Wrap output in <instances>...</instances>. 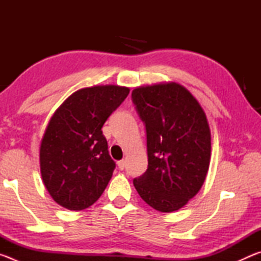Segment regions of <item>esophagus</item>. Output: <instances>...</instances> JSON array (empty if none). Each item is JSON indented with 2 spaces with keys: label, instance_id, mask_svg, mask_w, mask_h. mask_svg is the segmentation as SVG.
I'll use <instances>...</instances> for the list:
<instances>
[{
  "label": "esophagus",
  "instance_id": "34e87169",
  "mask_svg": "<svg viewBox=\"0 0 261 261\" xmlns=\"http://www.w3.org/2000/svg\"><path fill=\"white\" fill-rule=\"evenodd\" d=\"M125 163H126L125 160H121V161L117 162V166H118V168H120L121 170H123L125 168Z\"/></svg>",
  "mask_w": 261,
  "mask_h": 261
}]
</instances>
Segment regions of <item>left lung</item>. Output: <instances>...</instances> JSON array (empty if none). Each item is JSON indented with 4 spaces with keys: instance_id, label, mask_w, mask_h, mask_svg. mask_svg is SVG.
<instances>
[{
    "instance_id": "obj_1",
    "label": "left lung",
    "mask_w": 261,
    "mask_h": 261,
    "mask_svg": "<svg viewBox=\"0 0 261 261\" xmlns=\"http://www.w3.org/2000/svg\"><path fill=\"white\" fill-rule=\"evenodd\" d=\"M132 101L147 138L148 167L134 179L146 204L163 213L199 192L211 160V130L197 99L177 83L137 87Z\"/></svg>"
}]
</instances>
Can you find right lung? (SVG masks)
I'll list each match as a JSON object with an SVG mask.
<instances>
[{
	"label": "right lung",
	"instance_id": "add662e5",
	"mask_svg": "<svg viewBox=\"0 0 261 261\" xmlns=\"http://www.w3.org/2000/svg\"><path fill=\"white\" fill-rule=\"evenodd\" d=\"M129 92L116 85L82 88L51 116L40 145V171L47 191L64 208H87L108 185L115 162L101 127Z\"/></svg>",
	"mask_w": 261,
	"mask_h": 261
}]
</instances>
